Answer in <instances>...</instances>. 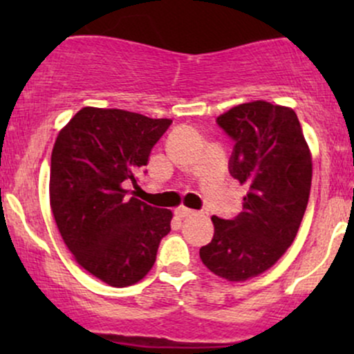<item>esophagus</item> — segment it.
<instances>
[{
  "label": "esophagus",
  "mask_w": 354,
  "mask_h": 354,
  "mask_svg": "<svg viewBox=\"0 0 354 354\" xmlns=\"http://www.w3.org/2000/svg\"><path fill=\"white\" fill-rule=\"evenodd\" d=\"M174 213H176V216H180V218H188V216H191V214H194V211L186 208V206H178V208L174 209Z\"/></svg>",
  "instance_id": "obj_1"
}]
</instances>
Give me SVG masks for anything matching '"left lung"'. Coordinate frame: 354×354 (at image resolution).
I'll use <instances>...</instances> for the list:
<instances>
[{"label":"left lung","mask_w":354,"mask_h":354,"mask_svg":"<svg viewBox=\"0 0 354 354\" xmlns=\"http://www.w3.org/2000/svg\"><path fill=\"white\" fill-rule=\"evenodd\" d=\"M216 121L234 140L230 173L248 193L236 218H211L214 234L200 258L219 278L246 281L270 270L295 241L310 200L311 151L288 106L251 101Z\"/></svg>","instance_id":"left-lung-1"}]
</instances>
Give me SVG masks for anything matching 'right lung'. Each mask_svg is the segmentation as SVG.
I'll return each instance as SVG.
<instances>
[{
    "label": "right lung",
    "mask_w": 354,
    "mask_h": 354,
    "mask_svg": "<svg viewBox=\"0 0 354 354\" xmlns=\"http://www.w3.org/2000/svg\"><path fill=\"white\" fill-rule=\"evenodd\" d=\"M171 124L168 118L86 106L58 133L51 153L50 205L80 266L109 286H131L156 261L173 213L128 196L126 183Z\"/></svg>",
    "instance_id": "1"
}]
</instances>
